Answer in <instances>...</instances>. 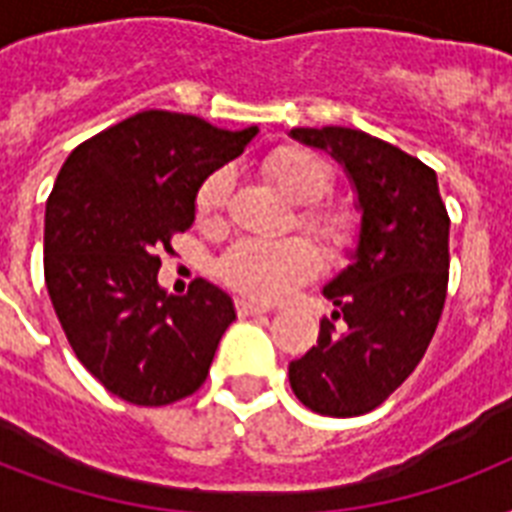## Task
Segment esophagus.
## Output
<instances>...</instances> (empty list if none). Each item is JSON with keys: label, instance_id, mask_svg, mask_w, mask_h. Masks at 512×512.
<instances>
[{"label": "esophagus", "instance_id": "1", "mask_svg": "<svg viewBox=\"0 0 512 512\" xmlns=\"http://www.w3.org/2000/svg\"><path fill=\"white\" fill-rule=\"evenodd\" d=\"M236 311H239V316H263V313H268V308L260 303H249V300H239L236 303Z\"/></svg>", "mask_w": 512, "mask_h": 512}]
</instances>
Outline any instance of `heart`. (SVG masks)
Returning <instances> with one entry per match:
<instances>
[{
    "instance_id": "heart-1",
    "label": "heart",
    "mask_w": 512,
    "mask_h": 512,
    "mask_svg": "<svg viewBox=\"0 0 512 512\" xmlns=\"http://www.w3.org/2000/svg\"><path fill=\"white\" fill-rule=\"evenodd\" d=\"M271 177L289 201L303 204L297 212V225L329 247L332 252L348 247L353 236V217L348 209L335 204H316L332 185V170L319 154L300 146H281L263 162ZM231 193V172L215 170L196 191V215L212 223L223 215ZM321 268L319 249L305 239L260 241L244 239L233 244L220 260V276L228 287L260 303L284 300L311 281Z\"/></svg>"
}]
</instances>
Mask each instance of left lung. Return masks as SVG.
<instances>
[{
    "instance_id": "obj_1",
    "label": "left lung",
    "mask_w": 512,
    "mask_h": 512,
    "mask_svg": "<svg viewBox=\"0 0 512 512\" xmlns=\"http://www.w3.org/2000/svg\"><path fill=\"white\" fill-rule=\"evenodd\" d=\"M356 188L361 228L350 265L324 287L335 305L319 345L289 364V385L311 412L358 417L414 372L436 335L449 284V215L438 177L417 156L350 127H295Z\"/></svg>"
}]
</instances>
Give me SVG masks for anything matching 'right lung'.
Returning <instances> with one entry per match:
<instances>
[{"mask_svg": "<svg viewBox=\"0 0 512 512\" xmlns=\"http://www.w3.org/2000/svg\"><path fill=\"white\" fill-rule=\"evenodd\" d=\"M191 114L140 111L76 146L44 212V284L84 369L114 396L164 406L204 385L231 297L196 279L167 295L156 273L196 217V191L247 148Z\"/></svg>", "mask_w": 512, "mask_h": 512, "instance_id": "right-lung-1", "label": "right lung"}]
</instances>
